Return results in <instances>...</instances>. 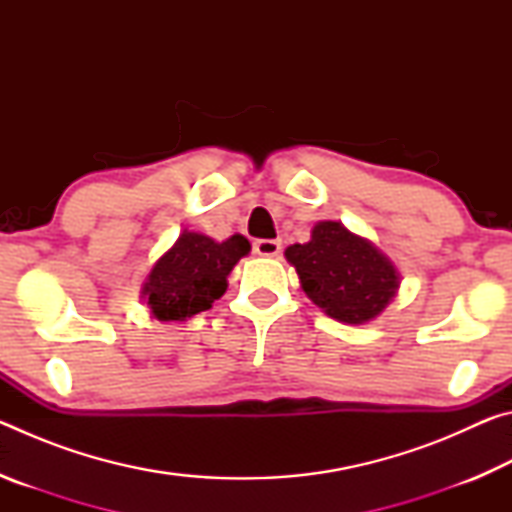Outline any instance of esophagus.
I'll return each mask as SVG.
<instances>
[{
  "mask_svg": "<svg viewBox=\"0 0 512 512\" xmlns=\"http://www.w3.org/2000/svg\"><path fill=\"white\" fill-rule=\"evenodd\" d=\"M282 250L280 239H257L255 241V253L262 257H275Z\"/></svg>",
  "mask_w": 512,
  "mask_h": 512,
  "instance_id": "esophagus-1",
  "label": "esophagus"
}]
</instances>
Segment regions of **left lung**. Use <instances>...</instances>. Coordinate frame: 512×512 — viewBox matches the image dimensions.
<instances>
[{
    "mask_svg": "<svg viewBox=\"0 0 512 512\" xmlns=\"http://www.w3.org/2000/svg\"><path fill=\"white\" fill-rule=\"evenodd\" d=\"M284 257L309 300L348 325L377 318L400 289L391 259L339 221H318L307 244L289 246Z\"/></svg>",
    "mask_w": 512,
    "mask_h": 512,
    "instance_id": "left-lung-1",
    "label": "left lung"
}]
</instances>
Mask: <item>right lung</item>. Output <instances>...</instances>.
<instances>
[{
    "label": "right lung",
    "instance_id": "obj_1",
    "mask_svg": "<svg viewBox=\"0 0 512 512\" xmlns=\"http://www.w3.org/2000/svg\"><path fill=\"white\" fill-rule=\"evenodd\" d=\"M248 253L250 244L244 235L214 241L185 230L153 264L142 298L151 314L164 323L192 318L223 296L230 271Z\"/></svg>",
    "mask_w": 512,
    "mask_h": 512
}]
</instances>
